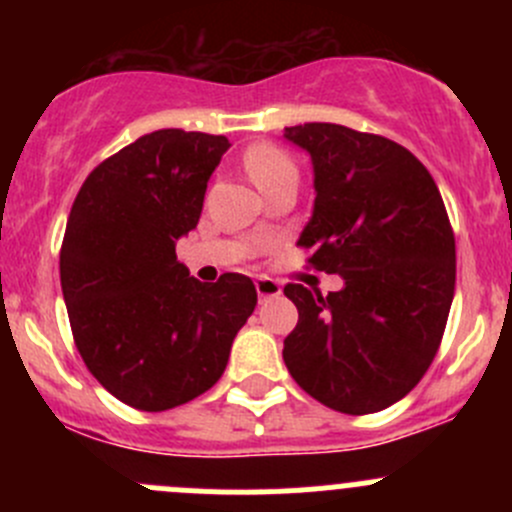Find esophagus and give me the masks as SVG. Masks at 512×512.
Listing matches in <instances>:
<instances>
[{"mask_svg":"<svg viewBox=\"0 0 512 512\" xmlns=\"http://www.w3.org/2000/svg\"><path fill=\"white\" fill-rule=\"evenodd\" d=\"M255 289H257V297H260V299L280 297V294H282V285H280V282L270 280V277H257V280H255Z\"/></svg>","mask_w":512,"mask_h":512,"instance_id":"obj_1","label":"esophagus"}]
</instances>
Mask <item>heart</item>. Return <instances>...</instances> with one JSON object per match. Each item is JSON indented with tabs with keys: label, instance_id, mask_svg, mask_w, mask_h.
I'll use <instances>...</instances> for the list:
<instances>
[{
	"label": "heart",
	"instance_id": "b5f03b06",
	"mask_svg": "<svg viewBox=\"0 0 512 512\" xmlns=\"http://www.w3.org/2000/svg\"><path fill=\"white\" fill-rule=\"evenodd\" d=\"M245 168L250 173L252 183L267 193L275 185L285 183V180H297V165L287 156L282 148L272 146V143H260V146H252L245 153Z\"/></svg>",
	"mask_w": 512,
	"mask_h": 512
}]
</instances>
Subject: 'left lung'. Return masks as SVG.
<instances>
[{
  "instance_id": "1",
  "label": "left lung",
  "mask_w": 512,
  "mask_h": 512,
  "mask_svg": "<svg viewBox=\"0 0 512 512\" xmlns=\"http://www.w3.org/2000/svg\"><path fill=\"white\" fill-rule=\"evenodd\" d=\"M309 153L314 210L297 245L344 277L339 292L287 285L299 312L285 339L292 379L342 414L404 399L441 344L456 289V240L426 165L399 143L339 123L285 128Z\"/></svg>"
}]
</instances>
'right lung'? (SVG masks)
Here are the masks:
<instances>
[{"label": "right lung", "instance_id": "1", "mask_svg": "<svg viewBox=\"0 0 512 512\" xmlns=\"http://www.w3.org/2000/svg\"><path fill=\"white\" fill-rule=\"evenodd\" d=\"M227 148L210 133H146L96 165L71 205L59 272L76 349L133 409L168 411L205 394L255 312L250 277L225 272L205 285L175 257Z\"/></svg>", "mask_w": 512, "mask_h": 512}]
</instances>
